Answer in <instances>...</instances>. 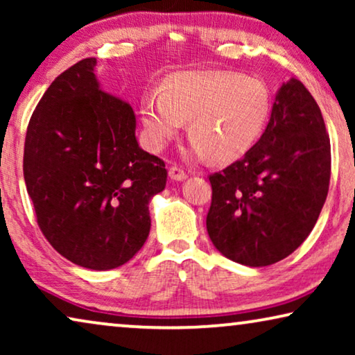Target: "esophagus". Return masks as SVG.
I'll return each instance as SVG.
<instances>
[{
	"label": "esophagus",
	"instance_id": "34e87169",
	"mask_svg": "<svg viewBox=\"0 0 355 355\" xmlns=\"http://www.w3.org/2000/svg\"><path fill=\"white\" fill-rule=\"evenodd\" d=\"M168 174H169V179H171V181H184V179L187 178L186 171H184V169L179 168V166L169 168Z\"/></svg>",
	"mask_w": 355,
	"mask_h": 355
}]
</instances>
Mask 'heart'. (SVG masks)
Here are the masks:
<instances>
[{"label":"heart","mask_w":355,"mask_h":355,"mask_svg":"<svg viewBox=\"0 0 355 355\" xmlns=\"http://www.w3.org/2000/svg\"><path fill=\"white\" fill-rule=\"evenodd\" d=\"M271 114V95L263 80L234 72H181L166 89L140 100L145 142L159 152L189 119L192 142L187 155L215 162L241 158L261 137Z\"/></svg>","instance_id":"heart-1"}]
</instances>
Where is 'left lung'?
I'll return each mask as SVG.
<instances>
[{
  "instance_id": "8db88e82",
  "label": "left lung",
  "mask_w": 355,
  "mask_h": 355,
  "mask_svg": "<svg viewBox=\"0 0 355 355\" xmlns=\"http://www.w3.org/2000/svg\"><path fill=\"white\" fill-rule=\"evenodd\" d=\"M331 148L317 101L294 77L278 89L259 142L210 176L207 231L226 259L266 266L293 254L324 205Z\"/></svg>"
}]
</instances>
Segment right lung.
<instances>
[{"label": "right lung", "instance_id": "add662e5", "mask_svg": "<svg viewBox=\"0 0 355 355\" xmlns=\"http://www.w3.org/2000/svg\"><path fill=\"white\" fill-rule=\"evenodd\" d=\"M85 58L58 76L27 128L24 179L48 242L72 263L113 270L147 241L164 163L139 147L130 105L106 94Z\"/></svg>", "mask_w": 355, "mask_h": 355}]
</instances>
